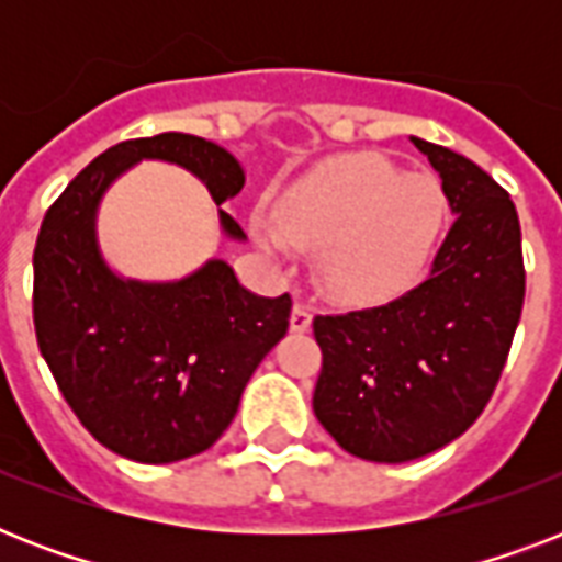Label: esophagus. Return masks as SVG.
Segmentation results:
<instances>
[{
    "instance_id": "esophagus-1",
    "label": "esophagus",
    "mask_w": 562,
    "mask_h": 562,
    "mask_svg": "<svg viewBox=\"0 0 562 562\" xmlns=\"http://www.w3.org/2000/svg\"><path fill=\"white\" fill-rule=\"evenodd\" d=\"M308 326H312V308L306 300H297L291 308V333H306Z\"/></svg>"
}]
</instances>
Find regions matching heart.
Wrapping results in <instances>:
<instances>
[{"instance_id":"heart-1","label":"heart","mask_w":562,"mask_h":562,"mask_svg":"<svg viewBox=\"0 0 562 562\" xmlns=\"http://www.w3.org/2000/svg\"><path fill=\"white\" fill-rule=\"evenodd\" d=\"M446 224V192L431 175H402L379 154L317 162L280 201V226L256 221L271 254L289 241L317 250L321 289L344 303H375L417 280Z\"/></svg>"}]
</instances>
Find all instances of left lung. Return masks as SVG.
Instances as JSON below:
<instances>
[{
    "label": "left lung",
    "mask_w": 562,
    "mask_h": 562,
    "mask_svg": "<svg viewBox=\"0 0 562 562\" xmlns=\"http://www.w3.org/2000/svg\"><path fill=\"white\" fill-rule=\"evenodd\" d=\"M414 145L440 171L454 221L417 289L375 308L315 315L312 408L356 458L402 463L452 443L487 408L525 303L510 194L463 154Z\"/></svg>",
    "instance_id": "left-lung-1"
}]
</instances>
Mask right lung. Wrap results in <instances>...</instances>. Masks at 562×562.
I'll list each match as a JSON object with an SVG mask.
<instances>
[{
    "label": "right lung",
    "mask_w": 562,
    "mask_h": 562,
    "mask_svg": "<svg viewBox=\"0 0 562 562\" xmlns=\"http://www.w3.org/2000/svg\"><path fill=\"white\" fill-rule=\"evenodd\" d=\"M145 157L198 175L218 206L245 187L238 162L201 136L113 145L46 210L31 306L40 352L81 426L122 458L171 463L210 449L233 423L254 370L289 333L291 294L256 297L221 259L171 285L113 277L95 247V206ZM221 224L245 236L227 212Z\"/></svg>",
    "instance_id": "add662e5"
}]
</instances>
